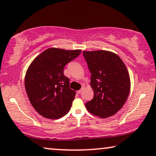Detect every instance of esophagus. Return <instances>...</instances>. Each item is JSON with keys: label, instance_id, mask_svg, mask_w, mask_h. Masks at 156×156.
<instances>
[{"label": "esophagus", "instance_id": "1", "mask_svg": "<svg viewBox=\"0 0 156 156\" xmlns=\"http://www.w3.org/2000/svg\"><path fill=\"white\" fill-rule=\"evenodd\" d=\"M82 91H83V89H81L80 90H79V91H77V93L78 94H81L82 92Z\"/></svg>", "mask_w": 156, "mask_h": 156}]
</instances>
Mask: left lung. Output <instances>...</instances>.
<instances>
[{
	"label": "left lung",
	"mask_w": 156,
	"mask_h": 156,
	"mask_svg": "<svg viewBox=\"0 0 156 156\" xmlns=\"http://www.w3.org/2000/svg\"><path fill=\"white\" fill-rule=\"evenodd\" d=\"M94 96L85 106L100 118L113 116L129 97L131 82L127 68L118 55L105 50L84 51Z\"/></svg>",
	"instance_id": "8db88e82"
}]
</instances>
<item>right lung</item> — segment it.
<instances>
[{
    "instance_id": "right-lung-1",
    "label": "right lung",
    "mask_w": 156,
    "mask_h": 156,
    "mask_svg": "<svg viewBox=\"0 0 156 156\" xmlns=\"http://www.w3.org/2000/svg\"><path fill=\"white\" fill-rule=\"evenodd\" d=\"M82 50L49 48L30 64L25 77V87L32 106L44 118L56 119L69 112L75 97L69 88V79L64 68Z\"/></svg>"
}]
</instances>
